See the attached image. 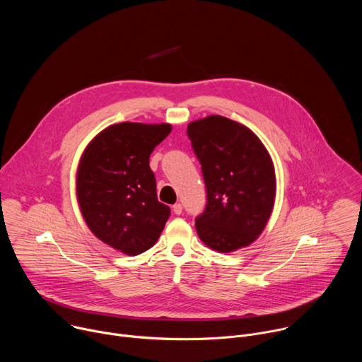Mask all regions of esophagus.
Here are the masks:
<instances>
[{
  "label": "esophagus",
  "instance_id": "1",
  "mask_svg": "<svg viewBox=\"0 0 362 362\" xmlns=\"http://www.w3.org/2000/svg\"><path fill=\"white\" fill-rule=\"evenodd\" d=\"M172 211H173V214H175V215H180V214L183 212V206H182L180 203H176V204H173Z\"/></svg>",
  "mask_w": 362,
  "mask_h": 362
}]
</instances>
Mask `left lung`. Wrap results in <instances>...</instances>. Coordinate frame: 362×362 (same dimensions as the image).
<instances>
[{"instance_id":"8db88e82","label":"left lung","mask_w":362,"mask_h":362,"mask_svg":"<svg viewBox=\"0 0 362 362\" xmlns=\"http://www.w3.org/2000/svg\"><path fill=\"white\" fill-rule=\"evenodd\" d=\"M187 136L208 199L194 223L200 240L223 253L250 245L265 229L275 203L268 150L252 130L223 116L189 123Z\"/></svg>"}]
</instances>
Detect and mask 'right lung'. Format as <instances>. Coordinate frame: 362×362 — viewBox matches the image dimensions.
Masks as SVG:
<instances>
[{
  "label": "right lung",
  "instance_id": "1",
  "mask_svg": "<svg viewBox=\"0 0 362 362\" xmlns=\"http://www.w3.org/2000/svg\"><path fill=\"white\" fill-rule=\"evenodd\" d=\"M172 126L124 122L100 132L78 163L76 192L90 230L109 246L134 256L158 242L170 208L158 200L148 166L151 151Z\"/></svg>",
  "mask_w": 362,
  "mask_h": 362
}]
</instances>
